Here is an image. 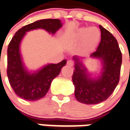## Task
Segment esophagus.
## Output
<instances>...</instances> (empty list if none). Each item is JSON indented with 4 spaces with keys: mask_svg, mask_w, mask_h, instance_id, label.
I'll return each instance as SVG.
<instances>
[{
    "mask_svg": "<svg viewBox=\"0 0 130 130\" xmlns=\"http://www.w3.org/2000/svg\"><path fill=\"white\" fill-rule=\"evenodd\" d=\"M67 65H69L70 66H73V61H72V60H68L67 61Z\"/></svg>",
    "mask_w": 130,
    "mask_h": 130,
    "instance_id": "34e87169",
    "label": "esophagus"
}]
</instances>
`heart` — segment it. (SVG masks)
Returning <instances> with one entry per match:
<instances>
[{"label":"heart","instance_id":"heart-1","mask_svg":"<svg viewBox=\"0 0 130 130\" xmlns=\"http://www.w3.org/2000/svg\"><path fill=\"white\" fill-rule=\"evenodd\" d=\"M100 30L95 27H81L73 35V39L76 41H82L84 51H89L95 48L100 39Z\"/></svg>","mask_w":130,"mask_h":130}]
</instances>
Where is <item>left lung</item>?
<instances>
[{
	"label": "left lung",
	"instance_id": "left-lung-1",
	"mask_svg": "<svg viewBox=\"0 0 130 130\" xmlns=\"http://www.w3.org/2000/svg\"><path fill=\"white\" fill-rule=\"evenodd\" d=\"M101 40L97 50L90 58L101 62L98 74L93 75L84 64V59L74 55V71L72 77L75 96L79 103L95 105L109 97L118 85L120 77L122 54L116 38L107 30L99 25Z\"/></svg>",
	"mask_w": 130,
	"mask_h": 130
}]
</instances>
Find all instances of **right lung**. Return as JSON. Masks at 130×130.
<instances>
[{"mask_svg": "<svg viewBox=\"0 0 130 130\" xmlns=\"http://www.w3.org/2000/svg\"><path fill=\"white\" fill-rule=\"evenodd\" d=\"M63 25L59 19H41L23 26L15 33L7 48V77L15 93L21 98L35 101L45 95L51 82L66 65V59L58 64H47L32 71L25 66L21 45L26 33L42 29L54 35Z\"/></svg>", "mask_w": 130, "mask_h": 130, "instance_id": "obj_1", "label": "right lung"}]
</instances>
